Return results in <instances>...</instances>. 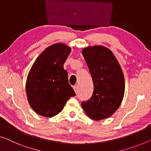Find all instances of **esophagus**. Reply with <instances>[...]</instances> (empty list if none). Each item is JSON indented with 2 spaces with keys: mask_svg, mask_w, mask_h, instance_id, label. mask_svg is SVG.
Returning a JSON list of instances; mask_svg holds the SVG:
<instances>
[{
  "mask_svg": "<svg viewBox=\"0 0 151 151\" xmlns=\"http://www.w3.org/2000/svg\"><path fill=\"white\" fill-rule=\"evenodd\" d=\"M73 89L75 90V91L76 93H77L78 91V85H75V86H73Z\"/></svg>",
  "mask_w": 151,
  "mask_h": 151,
  "instance_id": "34e87169",
  "label": "esophagus"
}]
</instances>
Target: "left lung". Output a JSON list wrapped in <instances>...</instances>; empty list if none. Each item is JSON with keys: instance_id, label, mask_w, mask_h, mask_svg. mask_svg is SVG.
I'll use <instances>...</instances> for the list:
<instances>
[{"instance_id": "1", "label": "left lung", "mask_w": 151, "mask_h": 151, "mask_svg": "<svg viewBox=\"0 0 151 151\" xmlns=\"http://www.w3.org/2000/svg\"><path fill=\"white\" fill-rule=\"evenodd\" d=\"M93 83L89 100L81 102L89 117L106 119L119 109L125 92V80L120 64L112 51L104 46L87 47L82 51Z\"/></svg>"}]
</instances>
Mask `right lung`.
I'll return each mask as SVG.
<instances>
[{"mask_svg": "<svg viewBox=\"0 0 151 151\" xmlns=\"http://www.w3.org/2000/svg\"><path fill=\"white\" fill-rule=\"evenodd\" d=\"M71 48L55 43L40 53L29 72L26 91L28 101L36 113L52 117L62 111L75 92L68 83L64 64Z\"/></svg>", "mask_w": 151, "mask_h": 151, "instance_id": "obj_1", "label": "right lung"}]
</instances>
